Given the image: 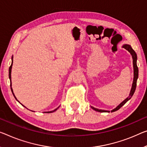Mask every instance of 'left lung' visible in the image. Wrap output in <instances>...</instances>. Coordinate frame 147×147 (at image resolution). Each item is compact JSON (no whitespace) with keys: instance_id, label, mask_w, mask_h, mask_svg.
I'll list each match as a JSON object with an SVG mask.
<instances>
[{"instance_id":"left-lung-1","label":"left lung","mask_w":147,"mask_h":147,"mask_svg":"<svg viewBox=\"0 0 147 147\" xmlns=\"http://www.w3.org/2000/svg\"><path fill=\"white\" fill-rule=\"evenodd\" d=\"M123 48L126 49L129 53L131 54V55L132 56L133 58V66H134V81H133V83H132V87L131 89V91L129 92V96L127 98H126L125 100L122 101L118 106H117V107H116L114 109H113L111 111H109V110H101V109H98V108H96L93 107H91V108H92L95 111L99 112H114L115 111H117V110H119L121 107L125 105V104L127 102V101L129 100V99L131 98V96L134 95L135 89H136V86H137V79H138V76H139V69H138V67L137 66V54L135 53V52L134 51V49L131 48V45H127V44H125L122 46Z\"/></svg>"}]
</instances>
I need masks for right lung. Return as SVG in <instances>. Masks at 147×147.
<instances>
[{"mask_svg": "<svg viewBox=\"0 0 147 147\" xmlns=\"http://www.w3.org/2000/svg\"><path fill=\"white\" fill-rule=\"evenodd\" d=\"M12 64H13V56L12 57V64H11V66H10V67H9V79H10V82H11V83H10V87H11V91H12V94H13V96L15 97V98L17 100V98H16V96L14 95V93H13V89H12V81H11V72H12ZM19 102V101H18ZM22 106H24L23 105H22ZM24 107H25V106H24ZM60 107V106L59 107H58L57 108H56V109H55L54 110H52V111H49V112H46V113H51V112H55V111H56V110L58 109V108Z\"/></svg>", "mask_w": 147, "mask_h": 147, "instance_id": "obj_1", "label": "right lung"}]
</instances>
